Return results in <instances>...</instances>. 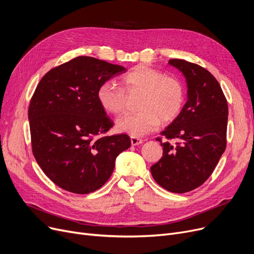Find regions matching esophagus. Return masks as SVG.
I'll return each mask as SVG.
<instances>
[{
  "mask_svg": "<svg viewBox=\"0 0 254 254\" xmlns=\"http://www.w3.org/2000/svg\"><path fill=\"white\" fill-rule=\"evenodd\" d=\"M130 140H131L132 146H137V144H140L142 142L141 138H138V137H135V136H131Z\"/></svg>",
  "mask_w": 254,
  "mask_h": 254,
  "instance_id": "obj_1",
  "label": "esophagus"
}]
</instances>
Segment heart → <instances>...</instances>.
<instances>
[{"label":"heart","mask_w":254,"mask_h":254,"mask_svg":"<svg viewBox=\"0 0 254 254\" xmlns=\"http://www.w3.org/2000/svg\"><path fill=\"white\" fill-rule=\"evenodd\" d=\"M129 94L141 93L139 112L126 114L117 120V129L131 136H143L163 123L174 121L182 111L185 101L183 83L176 77L166 76L161 70L147 65L132 68L123 76ZM97 98L104 111L122 114L127 106V94L113 81H105L98 88Z\"/></svg>","instance_id":"obj_1"}]
</instances>
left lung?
Masks as SVG:
<instances>
[{
  "mask_svg": "<svg viewBox=\"0 0 254 254\" xmlns=\"http://www.w3.org/2000/svg\"><path fill=\"white\" fill-rule=\"evenodd\" d=\"M187 83V102L161 135L178 139L162 142L161 159L151 166L154 180L164 189L185 193L199 187L212 175L226 148L228 107L217 79L199 65L172 59Z\"/></svg>",
  "mask_w": 254,
  "mask_h": 254,
  "instance_id": "8db88e82",
  "label": "left lung"
}]
</instances>
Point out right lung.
Wrapping results in <instances>:
<instances>
[{
  "instance_id": "add662e5",
  "label": "right lung",
  "mask_w": 254,
  "mask_h": 254,
  "mask_svg": "<svg viewBox=\"0 0 254 254\" xmlns=\"http://www.w3.org/2000/svg\"><path fill=\"white\" fill-rule=\"evenodd\" d=\"M126 68L92 57H77L42 77L29 106L32 151L53 182L88 194L112 176L120 153L131 146L127 134L100 136L114 122L97 98L101 84Z\"/></svg>"
}]
</instances>
